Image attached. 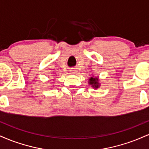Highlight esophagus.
I'll use <instances>...</instances> for the list:
<instances>
[{"label": "esophagus", "mask_w": 149, "mask_h": 149, "mask_svg": "<svg viewBox=\"0 0 149 149\" xmlns=\"http://www.w3.org/2000/svg\"><path fill=\"white\" fill-rule=\"evenodd\" d=\"M70 72H71V73H72V74H75V72H74V71H70Z\"/></svg>", "instance_id": "1"}]
</instances>
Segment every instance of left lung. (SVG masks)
I'll use <instances>...</instances> for the list:
<instances>
[{
  "mask_svg": "<svg viewBox=\"0 0 149 149\" xmlns=\"http://www.w3.org/2000/svg\"><path fill=\"white\" fill-rule=\"evenodd\" d=\"M88 84L94 89H97L100 88L101 83H100L99 76H96V77L92 76L91 78H89Z\"/></svg>",
  "mask_w": 149,
  "mask_h": 149,
  "instance_id": "left-lung-1",
  "label": "left lung"
}]
</instances>
